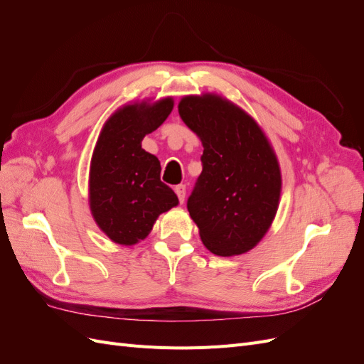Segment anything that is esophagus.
<instances>
[{
  "instance_id": "esophagus-1",
  "label": "esophagus",
  "mask_w": 364,
  "mask_h": 364,
  "mask_svg": "<svg viewBox=\"0 0 364 364\" xmlns=\"http://www.w3.org/2000/svg\"><path fill=\"white\" fill-rule=\"evenodd\" d=\"M174 191H176V194H178V199H179V202H181V203H183V200H185V194H186L185 185H176V186H174Z\"/></svg>"
}]
</instances>
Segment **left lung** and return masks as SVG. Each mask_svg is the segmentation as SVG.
I'll list each match as a JSON object with an SVG mask.
<instances>
[{
    "label": "left lung",
    "mask_w": 364,
    "mask_h": 364,
    "mask_svg": "<svg viewBox=\"0 0 364 364\" xmlns=\"http://www.w3.org/2000/svg\"><path fill=\"white\" fill-rule=\"evenodd\" d=\"M178 107L203 144L202 173L186 208L209 250L241 255L259 243L278 211V159L257 121L226 98L188 95Z\"/></svg>",
    "instance_id": "obj_1"
}]
</instances>
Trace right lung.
I'll use <instances>...</instances> for the list:
<instances>
[{
    "mask_svg": "<svg viewBox=\"0 0 364 364\" xmlns=\"http://www.w3.org/2000/svg\"><path fill=\"white\" fill-rule=\"evenodd\" d=\"M173 109V98L155 105H126L109 118L95 144L90 170V206L114 243L132 246L144 240L159 214L179 203L161 182V162L141 147Z\"/></svg>",
    "mask_w": 364,
    "mask_h": 364,
    "instance_id": "1",
    "label": "right lung"
}]
</instances>
